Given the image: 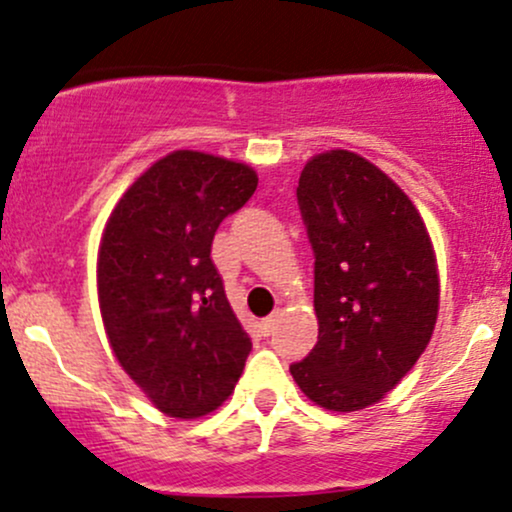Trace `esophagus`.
<instances>
[{"mask_svg": "<svg viewBox=\"0 0 512 512\" xmlns=\"http://www.w3.org/2000/svg\"><path fill=\"white\" fill-rule=\"evenodd\" d=\"M276 324H278V315H271V317H266V320L261 322V329H263V334H271L273 329H276Z\"/></svg>", "mask_w": 512, "mask_h": 512, "instance_id": "34e87169", "label": "esophagus"}]
</instances>
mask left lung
I'll use <instances>...</instances> for the list:
<instances>
[{
    "label": "left lung",
    "instance_id": "8db88e82",
    "mask_svg": "<svg viewBox=\"0 0 512 512\" xmlns=\"http://www.w3.org/2000/svg\"><path fill=\"white\" fill-rule=\"evenodd\" d=\"M298 205L315 251L320 334L290 373L320 408L364 410L430 344L439 310L430 234L410 197L344 148L305 163Z\"/></svg>",
    "mask_w": 512,
    "mask_h": 512
}]
</instances>
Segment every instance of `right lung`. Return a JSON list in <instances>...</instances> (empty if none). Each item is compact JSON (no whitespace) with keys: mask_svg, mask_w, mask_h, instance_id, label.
Instances as JSON below:
<instances>
[{"mask_svg":"<svg viewBox=\"0 0 512 512\" xmlns=\"http://www.w3.org/2000/svg\"><path fill=\"white\" fill-rule=\"evenodd\" d=\"M256 185L244 163L173 151L136 178L104 227V332L131 381L170 417L217 410L244 371L251 339L210 254L217 227Z\"/></svg>","mask_w":512,"mask_h":512,"instance_id":"1","label":"right lung"}]
</instances>
